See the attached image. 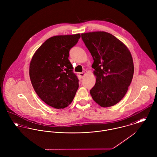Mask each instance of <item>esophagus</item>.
Here are the masks:
<instances>
[{"instance_id": "esophagus-1", "label": "esophagus", "mask_w": 157, "mask_h": 157, "mask_svg": "<svg viewBox=\"0 0 157 157\" xmlns=\"http://www.w3.org/2000/svg\"><path fill=\"white\" fill-rule=\"evenodd\" d=\"M79 75H80V77L82 78H83V77H84V76H85V72H80L79 73Z\"/></svg>"}]
</instances>
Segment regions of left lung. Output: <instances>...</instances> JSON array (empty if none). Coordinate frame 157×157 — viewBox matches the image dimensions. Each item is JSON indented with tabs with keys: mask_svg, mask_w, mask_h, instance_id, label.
Masks as SVG:
<instances>
[{
	"mask_svg": "<svg viewBox=\"0 0 157 157\" xmlns=\"http://www.w3.org/2000/svg\"><path fill=\"white\" fill-rule=\"evenodd\" d=\"M94 60L95 86L90 90L93 100L101 107L118 103L126 94L134 75L131 54L123 42L110 33L96 31L82 34Z\"/></svg>",
	"mask_w": 157,
	"mask_h": 157,
	"instance_id": "obj_1",
	"label": "left lung"
}]
</instances>
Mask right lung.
<instances>
[{"mask_svg":"<svg viewBox=\"0 0 157 157\" xmlns=\"http://www.w3.org/2000/svg\"><path fill=\"white\" fill-rule=\"evenodd\" d=\"M80 38V34L50 37L31 59L29 77L34 90L42 101L52 108L67 107L78 88V79L68 57L71 48Z\"/></svg>","mask_w":157,"mask_h":157,"instance_id":"1","label":"right lung"}]
</instances>
